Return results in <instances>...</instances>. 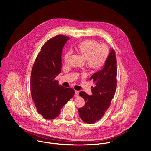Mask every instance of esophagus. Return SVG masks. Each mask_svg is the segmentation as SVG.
Here are the masks:
<instances>
[{"instance_id": "obj_1", "label": "esophagus", "mask_w": 151, "mask_h": 151, "mask_svg": "<svg viewBox=\"0 0 151 151\" xmlns=\"http://www.w3.org/2000/svg\"><path fill=\"white\" fill-rule=\"evenodd\" d=\"M79 91H76V90H75V97H78V96H79Z\"/></svg>"}]
</instances>
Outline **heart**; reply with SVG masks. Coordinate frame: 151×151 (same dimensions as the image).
<instances>
[{
  "label": "heart",
  "instance_id": "heart-1",
  "mask_svg": "<svg viewBox=\"0 0 151 151\" xmlns=\"http://www.w3.org/2000/svg\"><path fill=\"white\" fill-rule=\"evenodd\" d=\"M76 50L85 59L87 66L93 70L99 69L103 65L109 52L106 45H99L97 42L91 40L81 42L76 47ZM70 55V51L64 54V62L68 61Z\"/></svg>",
  "mask_w": 151,
  "mask_h": 151
}]
</instances>
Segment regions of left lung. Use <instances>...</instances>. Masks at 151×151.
Segmentation results:
<instances>
[{"label":"left lung","instance_id":"1","mask_svg":"<svg viewBox=\"0 0 151 151\" xmlns=\"http://www.w3.org/2000/svg\"><path fill=\"white\" fill-rule=\"evenodd\" d=\"M116 75L115 52L111 49L103 68L90 78L96 82L95 87H92V95H88L83 91L79 93L80 96L85 101L84 106L78 109L79 115L83 121L88 124L94 123L104 115L115 93Z\"/></svg>","mask_w":151,"mask_h":151}]
</instances>
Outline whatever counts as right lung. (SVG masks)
<instances>
[{"instance_id": "obj_1", "label": "right lung", "mask_w": 151, "mask_h": 151, "mask_svg": "<svg viewBox=\"0 0 151 151\" xmlns=\"http://www.w3.org/2000/svg\"><path fill=\"white\" fill-rule=\"evenodd\" d=\"M69 37L58 35L42 46L31 73L30 90L37 111L47 119L57 117L63 106L75 94L72 88L58 85L62 50Z\"/></svg>"}]
</instances>
